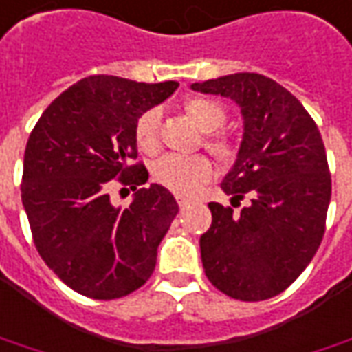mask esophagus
Returning a JSON list of instances; mask_svg holds the SVG:
<instances>
[{"instance_id": "1", "label": "esophagus", "mask_w": 352, "mask_h": 352, "mask_svg": "<svg viewBox=\"0 0 352 352\" xmlns=\"http://www.w3.org/2000/svg\"><path fill=\"white\" fill-rule=\"evenodd\" d=\"M190 202H192V200H190V198H186V196H181V195L177 196V204H179V206H181V208L188 206Z\"/></svg>"}]
</instances>
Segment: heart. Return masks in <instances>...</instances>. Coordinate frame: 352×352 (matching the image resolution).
Masks as SVG:
<instances>
[{"instance_id":"b5f03b06","label":"heart","mask_w":352,"mask_h":352,"mask_svg":"<svg viewBox=\"0 0 352 352\" xmlns=\"http://www.w3.org/2000/svg\"><path fill=\"white\" fill-rule=\"evenodd\" d=\"M185 111L196 125L206 133L219 129L226 121V109L219 106L216 100H210V98L188 100L185 104ZM160 121H162V116L156 107L146 109L144 113L136 119L135 140L138 148L146 154H152L160 148ZM206 148L223 162L235 156V144L226 136L208 135ZM212 173L214 169H212L210 160L200 154L198 156L167 154L160 157L152 167V175L156 183L173 190L177 195L186 196L198 192L212 179Z\"/></svg>"}]
</instances>
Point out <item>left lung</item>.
Masks as SVG:
<instances>
[{
	"label": "left lung",
	"instance_id": "obj_1",
	"mask_svg": "<svg viewBox=\"0 0 352 352\" xmlns=\"http://www.w3.org/2000/svg\"><path fill=\"white\" fill-rule=\"evenodd\" d=\"M233 100L243 140L221 188L241 212L210 202L212 226L200 236L206 277L227 296L266 300L302 274L326 231L331 175L314 119L287 88L258 73L190 85Z\"/></svg>",
	"mask_w": 352,
	"mask_h": 352
}]
</instances>
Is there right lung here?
<instances>
[{
	"mask_svg": "<svg viewBox=\"0 0 352 352\" xmlns=\"http://www.w3.org/2000/svg\"><path fill=\"white\" fill-rule=\"evenodd\" d=\"M179 82L86 76L47 106L26 142L21 196L34 245L50 270L80 295L111 300L136 291L156 267L157 246L179 212L162 185L138 188L135 123ZM136 190L117 208L109 188Z\"/></svg>",
	"mask_w": 352,
	"mask_h": 352,
	"instance_id": "1",
	"label": "right lung"
}]
</instances>
